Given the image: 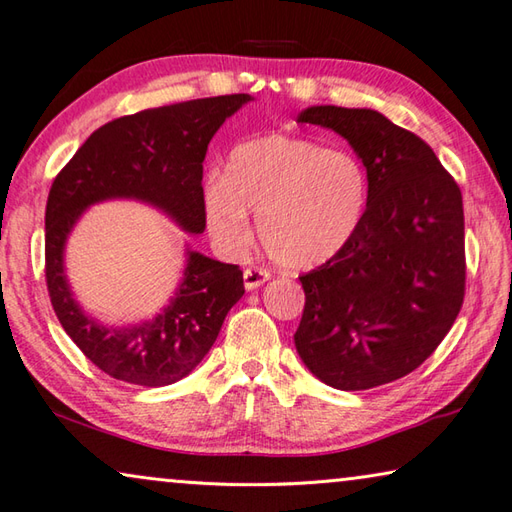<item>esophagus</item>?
Listing matches in <instances>:
<instances>
[{
	"instance_id": "34e87169",
	"label": "esophagus",
	"mask_w": 512,
	"mask_h": 512,
	"mask_svg": "<svg viewBox=\"0 0 512 512\" xmlns=\"http://www.w3.org/2000/svg\"><path fill=\"white\" fill-rule=\"evenodd\" d=\"M268 279H270V273H268V270H264V268L250 266V268L244 270V288L246 290H255L259 286H264Z\"/></svg>"
}]
</instances>
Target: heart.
<instances>
[{
  "instance_id": "heart-1",
  "label": "heart",
  "mask_w": 512,
  "mask_h": 512,
  "mask_svg": "<svg viewBox=\"0 0 512 512\" xmlns=\"http://www.w3.org/2000/svg\"><path fill=\"white\" fill-rule=\"evenodd\" d=\"M369 200L361 160L308 138L262 136L237 145L224 178L204 184V215L228 253L253 239L248 213L275 264L308 270L330 262L350 244Z\"/></svg>"
}]
</instances>
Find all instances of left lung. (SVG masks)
<instances>
[{
    "label": "left lung",
    "instance_id": "obj_1",
    "mask_svg": "<svg viewBox=\"0 0 512 512\" xmlns=\"http://www.w3.org/2000/svg\"><path fill=\"white\" fill-rule=\"evenodd\" d=\"M299 121L352 145L369 200L350 244L299 277L306 306L295 345L325 385L372 389L420 367L458 319L462 193L422 138L376 110L314 105Z\"/></svg>",
    "mask_w": 512,
    "mask_h": 512
}]
</instances>
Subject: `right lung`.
<instances>
[{"label": "right lung", "instance_id": "right-lung-1", "mask_svg": "<svg viewBox=\"0 0 512 512\" xmlns=\"http://www.w3.org/2000/svg\"><path fill=\"white\" fill-rule=\"evenodd\" d=\"M248 101L250 94H226L116 118L96 129L52 182L46 204L52 308L76 347L116 380L165 387L191 374L244 295L242 270L187 248L180 286L160 314L134 325H103L72 295L65 242L88 206L118 198L147 202L182 231L202 233L206 149L226 118Z\"/></svg>", "mask_w": 512, "mask_h": 512}]
</instances>
